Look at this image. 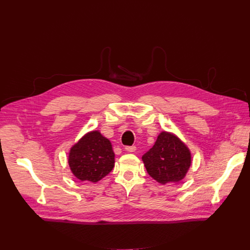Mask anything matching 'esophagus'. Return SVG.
Returning a JSON list of instances; mask_svg holds the SVG:
<instances>
[{
	"label": "esophagus",
	"instance_id": "1",
	"mask_svg": "<svg viewBox=\"0 0 250 250\" xmlns=\"http://www.w3.org/2000/svg\"><path fill=\"white\" fill-rule=\"evenodd\" d=\"M125 149L126 150V151H128V152H134L135 150H136V147L135 146H125Z\"/></svg>",
	"mask_w": 250,
	"mask_h": 250
}]
</instances>
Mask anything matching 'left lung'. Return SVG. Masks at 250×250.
<instances>
[{"instance_id": "1", "label": "left lung", "mask_w": 250, "mask_h": 250, "mask_svg": "<svg viewBox=\"0 0 250 250\" xmlns=\"http://www.w3.org/2000/svg\"><path fill=\"white\" fill-rule=\"evenodd\" d=\"M147 173L160 184L177 183L191 166V152L184 142L167 131L159 133L154 146L142 155Z\"/></svg>"}]
</instances>
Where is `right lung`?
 <instances>
[{"label":"right lung","instance_id":"obj_1","mask_svg":"<svg viewBox=\"0 0 250 250\" xmlns=\"http://www.w3.org/2000/svg\"><path fill=\"white\" fill-rule=\"evenodd\" d=\"M69 167L81 181L96 183L108 175L115 166L111 141L99 130L86 133L70 149Z\"/></svg>","mask_w":250,"mask_h":250}]
</instances>
